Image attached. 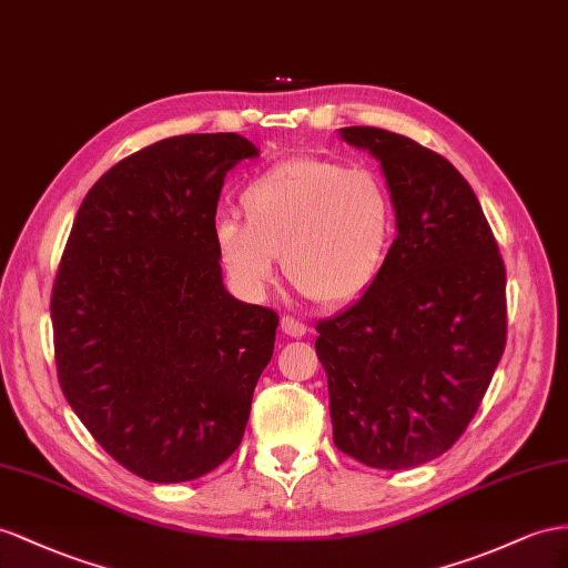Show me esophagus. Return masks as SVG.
<instances>
[{
    "label": "esophagus",
    "instance_id": "34e87169",
    "mask_svg": "<svg viewBox=\"0 0 568 568\" xmlns=\"http://www.w3.org/2000/svg\"><path fill=\"white\" fill-rule=\"evenodd\" d=\"M281 328H283L285 336H290V338H302V336H307V331H310L307 324H302L300 318H295V316H283Z\"/></svg>",
    "mask_w": 568,
    "mask_h": 568
}]
</instances>
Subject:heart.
Listing matches in <instances>:
<instances>
[{
  "label": "heart",
  "mask_w": 568,
  "mask_h": 568,
  "mask_svg": "<svg viewBox=\"0 0 568 568\" xmlns=\"http://www.w3.org/2000/svg\"><path fill=\"white\" fill-rule=\"evenodd\" d=\"M244 223L221 217L215 250L246 297H261L283 256L287 281L318 304L353 302L376 281L396 235V206L372 170L295 158L261 172L240 196Z\"/></svg>",
  "instance_id": "1"
}]
</instances>
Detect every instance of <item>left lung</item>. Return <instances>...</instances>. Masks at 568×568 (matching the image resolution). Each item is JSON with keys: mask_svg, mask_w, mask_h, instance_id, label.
I'll use <instances>...</instances> for the list:
<instances>
[{"mask_svg": "<svg viewBox=\"0 0 568 568\" xmlns=\"http://www.w3.org/2000/svg\"><path fill=\"white\" fill-rule=\"evenodd\" d=\"M341 139L382 163L398 235L355 304L316 324L333 444L379 470L442 456L506 345V268L483 206L439 153L376 126Z\"/></svg>", "mask_w": 568, "mask_h": 568, "instance_id": "1", "label": "left lung"}]
</instances>
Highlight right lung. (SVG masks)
<instances>
[{"label":"right lung","instance_id":"right-lung-1","mask_svg":"<svg viewBox=\"0 0 568 568\" xmlns=\"http://www.w3.org/2000/svg\"><path fill=\"white\" fill-rule=\"evenodd\" d=\"M240 134L163 139L85 194L52 287L54 362L71 410L129 473L189 483L235 454L278 314L232 297L215 250Z\"/></svg>","mask_w":568,"mask_h":568}]
</instances>
